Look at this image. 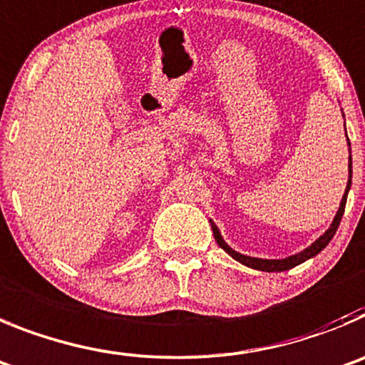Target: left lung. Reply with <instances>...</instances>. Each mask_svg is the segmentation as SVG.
<instances>
[{
	"label": "left lung",
	"mask_w": 365,
	"mask_h": 365,
	"mask_svg": "<svg viewBox=\"0 0 365 365\" xmlns=\"http://www.w3.org/2000/svg\"><path fill=\"white\" fill-rule=\"evenodd\" d=\"M344 126H346V125H344ZM347 145L351 146L349 139H347ZM351 175H353V170H351V155H349V179H347L346 192H344L342 200H340L339 212H336L335 219H333V222H331V226L326 230V233H324V235H320L319 239H317L315 242L312 244V246H307V248L302 250V252H300V253H295V255H292V257H286V259H257V257L242 255V253L235 252V250L230 248L228 244L224 242V239H222V235H220L219 228H217L215 222H213V220L210 219V224H212V230H213V237H215L217 244H219V246L224 250V252L228 253V255L232 257V259H235L237 262L244 264V266L253 267V269H259V272H267V273L286 272V269H292V267H295V266H299V264L306 262L307 259H313V257H315V255H319V253L322 252L324 248H326L327 244H329V240L333 239V235H335V233H336V228H339L340 220H342L344 210H346L347 193H349V188H351Z\"/></svg>",
	"instance_id": "8db88e82"
}]
</instances>
